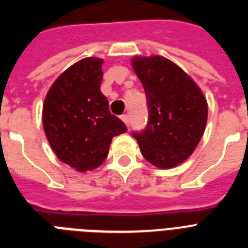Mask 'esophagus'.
<instances>
[{
    "mask_svg": "<svg viewBox=\"0 0 248 248\" xmlns=\"http://www.w3.org/2000/svg\"><path fill=\"white\" fill-rule=\"evenodd\" d=\"M121 118H122V121H124V124H126V126H128V124H130V118H128L127 114H122V116H121Z\"/></svg>",
    "mask_w": 248,
    "mask_h": 248,
    "instance_id": "1",
    "label": "esophagus"
}]
</instances>
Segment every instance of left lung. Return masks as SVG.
<instances>
[{
  "instance_id": "8db88e82",
  "label": "left lung",
  "mask_w": 248,
  "mask_h": 248,
  "mask_svg": "<svg viewBox=\"0 0 248 248\" xmlns=\"http://www.w3.org/2000/svg\"><path fill=\"white\" fill-rule=\"evenodd\" d=\"M132 67L147 96L148 122L134 131L141 155L159 169L175 167L192 155L207 122V101L200 87L163 56H136Z\"/></svg>"
}]
</instances>
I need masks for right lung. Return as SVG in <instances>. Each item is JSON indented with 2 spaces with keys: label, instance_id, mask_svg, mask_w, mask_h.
<instances>
[{
  "label": "right lung",
  "instance_id": "obj_1",
  "mask_svg": "<svg viewBox=\"0 0 248 248\" xmlns=\"http://www.w3.org/2000/svg\"><path fill=\"white\" fill-rule=\"evenodd\" d=\"M103 60L86 58L60 75L45 99L42 121L62 162L79 172L104 162L114 136L127 131L101 93Z\"/></svg>",
  "mask_w": 248,
  "mask_h": 248
}]
</instances>
